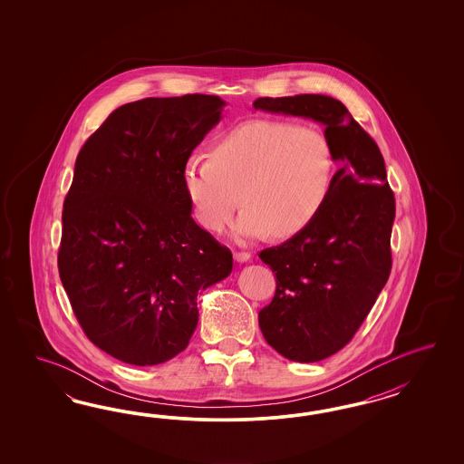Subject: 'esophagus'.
Here are the masks:
<instances>
[{
    "label": "esophagus",
    "mask_w": 464,
    "mask_h": 464,
    "mask_svg": "<svg viewBox=\"0 0 464 464\" xmlns=\"http://www.w3.org/2000/svg\"><path fill=\"white\" fill-rule=\"evenodd\" d=\"M252 258V255L248 252H235V260L238 262V264H245V262H248Z\"/></svg>",
    "instance_id": "34e87169"
}]
</instances>
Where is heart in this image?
Instances as JSON below:
<instances>
[{
	"mask_svg": "<svg viewBox=\"0 0 464 464\" xmlns=\"http://www.w3.org/2000/svg\"><path fill=\"white\" fill-rule=\"evenodd\" d=\"M335 173L334 146L324 130L287 121H250L221 136L211 156L183 163V188L197 223L241 241L301 233L322 211Z\"/></svg>",
	"mask_w": 464,
	"mask_h": 464,
	"instance_id": "heart-1",
	"label": "heart"
}]
</instances>
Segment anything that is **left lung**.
Masks as SVG:
<instances>
[{
  "instance_id": "obj_1",
  "label": "left lung",
  "mask_w": 464,
  "mask_h": 464,
  "mask_svg": "<svg viewBox=\"0 0 464 464\" xmlns=\"http://www.w3.org/2000/svg\"><path fill=\"white\" fill-rule=\"evenodd\" d=\"M253 107L320 122L338 163L316 218L260 252L277 277L272 303L258 313L264 337L289 361L318 362L351 342L390 277L393 190L378 144L340 100L264 97Z\"/></svg>"
}]
</instances>
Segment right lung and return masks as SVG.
Returning <instances> with one entry per match:
<instances>
[{
	"instance_id": "obj_1",
	"label": "right lung",
	"mask_w": 464,
	"mask_h": 464,
	"mask_svg": "<svg viewBox=\"0 0 464 464\" xmlns=\"http://www.w3.org/2000/svg\"><path fill=\"white\" fill-rule=\"evenodd\" d=\"M225 105L198 93L126 103L76 158L59 277L86 337L126 364L180 353L198 291L231 274L233 255L192 219L182 180Z\"/></svg>"
}]
</instances>
